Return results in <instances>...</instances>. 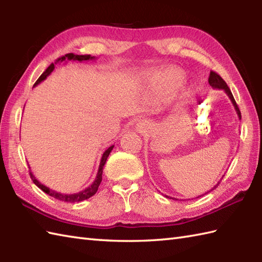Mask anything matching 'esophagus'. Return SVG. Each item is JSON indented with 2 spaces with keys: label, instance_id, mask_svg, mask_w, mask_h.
<instances>
[{
  "label": "esophagus",
  "instance_id": "34e87169",
  "mask_svg": "<svg viewBox=\"0 0 262 262\" xmlns=\"http://www.w3.org/2000/svg\"><path fill=\"white\" fill-rule=\"evenodd\" d=\"M147 127V121L146 120H141L137 122V128H140V129H143V128H146Z\"/></svg>",
  "mask_w": 262,
  "mask_h": 262
}]
</instances>
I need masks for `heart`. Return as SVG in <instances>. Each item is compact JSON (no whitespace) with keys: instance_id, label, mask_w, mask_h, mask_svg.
Masks as SVG:
<instances>
[{"instance_id":"obj_1","label":"heart","mask_w":262,"mask_h":262,"mask_svg":"<svg viewBox=\"0 0 262 262\" xmlns=\"http://www.w3.org/2000/svg\"><path fill=\"white\" fill-rule=\"evenodd\" d=\"M146 81L154 91L169 93L179 86L183 81V74L174 69L153 71L146 76Z\"/></svg>"}]
</instances>
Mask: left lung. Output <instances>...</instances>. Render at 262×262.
Here are the masks:
<instances>
[{
    "mask_svg": "<svg viewBox=\"0 0 262 262\" xmlns=\"http://www.w3.org/2000/svg\"><path fill=\"white\" fill-rule=\"evenodd\" d=\"M208 82H209V84H210L211 88L219 89V90H224V91H225V93H226L227 96H229V98L231 99V102L233 103V105H234L235 111H236V114H237V116H238V119H241L240 109H238L237 104H236V102H235V100H234V98H233V94H232V92H231V90H230V88L227 86V84H226V82H225L223 79H222V77H221L219 74L215 73V72H213V71L210 72L209 77H208ZM222 179H223V177H222ZM220 182H221V180H220ZM220 182H217L216 186H214L213 188L210 189L209 191L205 192V193H208V192H210L211 190H214V189L220 185ZM198 197H200V196H198Z\"/></svg>",
    "mask_w": 262,
    "mask_h": 262,
    "instance_id": "1",
    "label": "left lung"
}]
</instances>
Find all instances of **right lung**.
Segmentation results:
<instances>
[{
	"instance_id": "add662e5",
	"label": "right lung",
	"mask_w": 262,
	"mask_h": 262,
	"mask_svg": "<svg viewBox=\"0 0 262 262\" xmlns=\"http://www.w3.org/2000/svg\"><path fill=\"white\" fill-rule=\"evenodd\" d=\"M93 59H96V57L91 56V55H74V54H72V53L66 54L65 56L58 58V59L56 60V63H55V64L52 63L51 65H49L48 68H47V70H46L45 72H43V73H42L40 76H39V79L36 81V83H35V84H33V86L38 85L39 83L42 82L43 80H46V77H47L49 74H51L52 72L55 70V65H56L58 62H64V60H75V62H86V60H93ZM114 146H115V145L109 146V147L103 152L101 161H100V165H99V169H98L97 177H96V179H94V181L92 182V185L89 186V187L85 188V189H83V190H81V191H79V192H76V193H62V192H57V191L53 190V189L46 187L45 185H42L41 182H39V181L36 179V177L33 176L32 172H30V177H31V179H32L33 183H35V185H36L38 188H40L43 192H46L47 194H49V196H52V197L56 198V199H58V200H62V202H66V203H80V202H83V200H85V199H89L90 197H92L93 194L98 191V188H99L100 183H101V180H102V170H103V166H104V164H105V161H107V159H108V157H109L110 152L113 151ZM29 169H30V168H29Z\"/></svg>"
}]
</instances>
